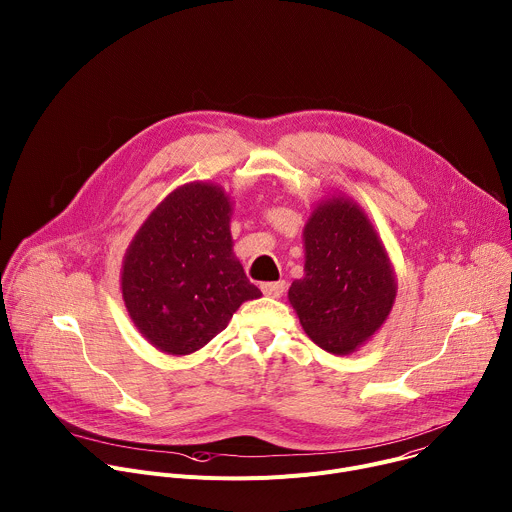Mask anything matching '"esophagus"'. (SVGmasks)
I'll use <instances>...</instances> for the list:
<instances>
[{"label": "esophagus", "instance_id": "34e87169", "mask_svg": "<svg viewBox=\"0 0 512 512\" xmlns=\"http://www.w3.org/2000/svg\"><path fill=\"white\" fill-rule=\"evenodd\" d=\"M261 291L267 298H281L285 291V281H271V283H261Z\"/></svg>", "mask_w": 512, "mask_h": 512}]
</instances>
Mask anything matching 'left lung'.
Wrapping results in <instances>:
<instances>
[{
    "label": "left lung",
    "mask_w": 512,
    "mask_h": 512,
    "mask_svg": "<svg viewBox=\"0 0 512 512\" xmlns=\"http://www.w3.org/2000/svg\"><path fill=\"white\" fill-rule=\"evenodd\" d=\"M304 277L287 298L304 332L332 354H352L387 322L397 275L364 208L346 194L322 198L304 227Z\"/></svg>",
    "instance_id": "8db88e82"
}]
</instances>
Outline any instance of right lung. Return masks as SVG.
I'll list each match as a JSON object with an SVG mask.
<instances>
[{
  "instance_id": "obj_1",
  "label": "right lung",
  "mask_w": 512,
  "mask_h": 512,
  "mask_svg": "<svg viewBox=\"0 0 512 512\" xmlns=\"http://www.w3.org/2000/svg\"><path fill=\"white\" fill-rule=\"evenodd\" d=\"M231 216L225 188L196 180L172 190L133 235L121 294L133 326L160 352L200 350L243 302L261 298L233 253Z\"/></svg>"
}]
</instances>
